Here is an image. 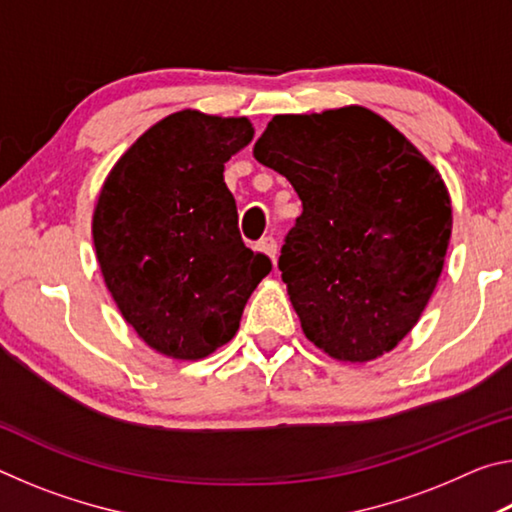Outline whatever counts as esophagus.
<instances>
[{"label": "esophagus", "mask_w": 512, "mask_h": 512, "mask_svg": "<svg viewBox=\"0 0 512 512\" xmlns=\"http://www.w3.org/2000/svg\"><path fill=\"white\" fill-rule=\"evenodd\" d=\"M257 250H259V253H264L268 259H271V262H275V257H277V241L273 237H264L257 244Z\"/></svg>", "instance_id": "obj_1"}]
</instances>
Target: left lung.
<instances>
[{"instance_id": "1", "label": "left lung", "mask_w": 512, "mask_h": 512, "mask_svg": "<svg viewBox=\"0 0 512 512\" xmlns=\"http://www.w3.org/2000/svg\"><path fill=\"white\" fill-rule=\"evenodd\" d=\"M253 155L302 201L277 262L302 332L336 361L391 352L443 273L452 198L440 171L363 106L275 115Z\"/></svg>"}]
</instances>
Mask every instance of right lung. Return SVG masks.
Returning <instances> with one entry per match:
<instances>
[{"instance_id": "right-lung-1", "label": "right lung", "mask_w": 512, "mask_h": 512, "mask_svg": "<svg viewBox=\"0 0 512 512\" xmlns=\"http://www.w3.org/2000/svg\"><path fill=\"white\" fill-rule=\"evenodd\" d=\"M253 135L246 117L173 112L103 180L92 214L103 282L137 336L169 359H205L232 341L271 271V259L241 241L223 180Z\"/></svg>"}]
</instances>
